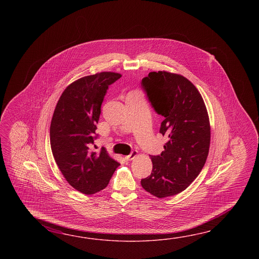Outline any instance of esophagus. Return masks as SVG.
<instances>
[{
    "label": "esophagus",
    "instance_id": "34e87169",
    "mask_svg": "<svg viewBox=\"0 0 259 259\" xmlns=\"http://www.w3.org/2000/svg\"><path fill=\"white\" fill-rule=\"evenodd\" d=\"M138 155V152L137 151H132V154H128V155H127V156H125V159L126 160H132L134 159L136 156Z\"/></svg>",
    "mask_w": 259,
    "mask_h": 259
}]
</instances>
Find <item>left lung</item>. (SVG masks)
<instances>
[{
	"mask_svg": "<svg viewBox=\"0 0 259 259\" xmlns=\"http://www.w3.org/2000/svg\"><path fill=\"white\" fill-rule=\"evenodd\" d=\"M154 110L164 120L160 133L168 137L153 170L141 181L157 198L182 193L204 167L210 146L209 116L202 95L188 78L167 71L150 72L142 80Z\"/></svg>",
	"mask_w": 259,
	"mask_h": 259,
	"instance_id": "1",
	"label": "left lung"
}]
</instances>
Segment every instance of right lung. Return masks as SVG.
Masks as SVG:
<instances>
[{
    "instance_id": "right-lung-1",
    "label": "right lung",
    "mask_w": 259,
    "mask_h": 259,
    "mask_svg": "<svg viewBox=\"0 0 259 259\" xmlns=\"http://www.w3.org/2000/svg\"><path fill=\"white\" fill-rule=\"evenodd\" d=\"M120 77L115 72L80 77L66 87L55 106L50 127L53 155L66 182L84 194L104 190L120 165L105 148L92 150L106 91Z\"/></svg>"
}]
</instances>
